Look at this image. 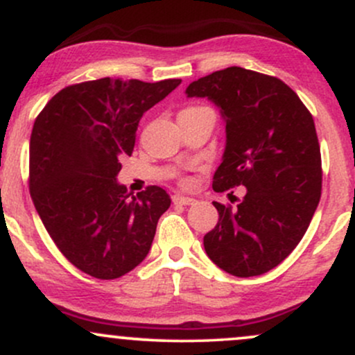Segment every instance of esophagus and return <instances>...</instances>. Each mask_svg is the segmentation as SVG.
<instances>
[{
    "label": "esophagus",
    "instance_id": "esophagus-1",
    "mask_svg": "<svg viewBox=\"0 0 355 355\" xmlns=\"http://www.w3.org/2000/svg\"><path fill=\"white\" fill-rule=\"evenodd\" d=\"M172 200H173L175 205H191V203L195 202L193 198H190V197H183V195H178V193H177V195H173Z\"/></svg>",
    "mask_w": 355,
    "mask_h": 355
}]
</instances>
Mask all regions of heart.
<instances>
[{
    "mask_svg": "<svg viewBox=\"0 0 355 355\" xmlns=\"http://www.w3.org/2000/svg\"><path fill=\"white\" fill-rule=\"evenodd\" d=\"M200 108H205V107H190V108L183 110V112H193V110H200Z\"/></svg>",
    "mask_w": 355,
    "mask_h": 355,
    "instance_id": "obj_1",
    "label": "heart"
}]
</instances>
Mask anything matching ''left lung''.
<instances>
[{
    "label": "left lung",
    "instance_id": "left-lung-1",
    "mask_svg": "<svg viewBox=\"0 0 355 355\" xmlns=\"http://www.w3.org/2000/svg\"><path fill=\"white\" fill-rule=\"evenodd\" d=\"M187 96H207L225 120L214 190L247 189L237 207L214 202L218 222L203 237L207 255L235 277L266 274L302 240L320 200V146L311 112L282 80L240 67L198 78Z\"/></svg>",
    "mask_w": 355,
    "mask_h": 355
}]
</instances>
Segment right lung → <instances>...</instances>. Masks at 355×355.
I'll return each instance as SVG.
<instances>
[{
  "mask_svg": "<svg viewBox=\"0 0 355 355\" xmlns=\"http://www.w3.org/2000/svg\"><path fill=\"white\" fill-rule=\"evenodd\" d=\"M180 83L83 81L56 93L36 116L31 198L61 254L85 274L118 279L148 254L168 193L150 185L130 197L116 175L133 152L140 118Z\"/></svg>",
  "mask_w": 355,
  "mask_h": 355,
  "instance_id": "obj_1",
  "label": "right lung"
}]
</instances>
